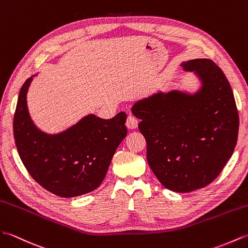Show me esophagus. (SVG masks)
<instances>
[{"label": "esophagus", "instance_id": "obj_1", "mask_svg": "<svg viewBox=\"0 0 248 248\" xmlns=\"http://www.w3.org/2000/svg\"><path fill=\"white\" fill-rule=\"evenodd\" d=\"M126 126L129 129H136L138 127V120H137L133 114H128L127 120H126Z\"/></svg>", "mask_w": 248, "mask_h": 248}]
</instances>
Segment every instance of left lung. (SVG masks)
I'll list each match as a JSON object with an SVG mask.
<instances>
[{"instance_id":"obj_1","label":"left lung","mask_w":248,"mask_h":248,"mask_svg":"<svg viewBox=\"0 0 248 248\" xmlns=\"http://www.w3.org/2000/svg\"><path fill=\"white\" fill-rule=\"evenodd\" d=\"M202 82L194 94L158 92L131 107L141 120L147 162L167 189L186 193L216 179L238 140L239 113L232 87L210 59L180 64Z\"/></svg>"}]
</instances>
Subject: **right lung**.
I'll use <instances>...</instances> for the list:
<instances>
[{
    "label": "right lung",
    "mask_w": 248,
    "mask_h": 248,
    "mask_svg": "<svg viewBox=\"0 0 248 248\" xmlns=\"http://www.w3.org/2000/svg\"><path fill=\"white\" fill-rule=\"evenodd\" d=\"M32 78L22 86L14 117V137L27 172L60 197H75L100 186L120 143L127 135L126 113L103 120L89 114L57 135L38 129L30 117L26 94Z\"/></svg>",
    "instance_id": "obj_1"
}]
</instances>
